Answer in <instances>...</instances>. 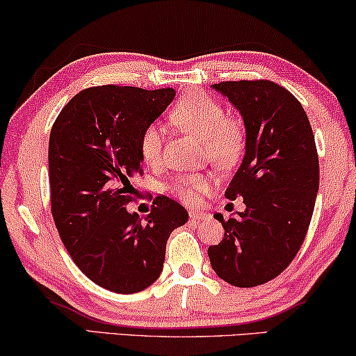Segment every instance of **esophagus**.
<instances>
[{"label": "esophagus", "mask_w": 356, "mask_h": 356, "mask_svg": "<svg viewBox=\"0 0 356 356\" xmlns=\"http://www.w3.org/2000/svg\"><path fill=\"white\" fill-rule=\"evenodd\" d=\"M189 217H191L193 222H199V220H204V218H207V213L191 211V212H189Z\"/></svg>", "instance_id": "obj_1"}]
</instances>
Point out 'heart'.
I'll return each mask as SVG.
<instances>
[{"label": "heart", "mask_w": 356, "mask_h": 356, "mask_svg": "<svg viewBox=\"0 0 356 356\" xmlns=\"http://www.w3.org/2000/svg\"><path fill=\"white\" fill-rule=\"evenodd\" d=\"M172 120L179 128L202 139L209 159L217 167H232L245 149V134L235 121L227 116L223 106L204 92L194 90L181 97L173 106ZM163 134L157 123L144 128L139 139V150L147 163H157L162 155ZM211 179L204 175H183L168 184L175 196L189 201L194 194L206 191Z\"/></svg>", "instance_id": "heart-1"}]
</instances>
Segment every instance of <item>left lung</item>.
I'll use <instances>...</instances> for the list:
<instances>
[{
	"label": "left lung",
	"instance_id": "1",
	"mask_svg": "<svg viewBox=\"0 0 356 356\" xmlns=\"http://www.w3.org/2000/svg\"><path fill=\"white\" fill-rule=\"evenodd\" d=\"M240 111L245 157L225 197L246 209L222 222L223 240L207 250L216 274L235 286H256L282 274L303 245L319 189V159L303 106L272 81L213 84Z\"/></svg>",
	"mask_w": 356,
	"mask_h": 356
}]
</instances>
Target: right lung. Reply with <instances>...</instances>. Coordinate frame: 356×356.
<instances>
[{
  "label": "right lung",
  "instance_id": "right-lung-1",
  "mask_svg": "<svg viewBox=\"0 0 356 356\" xmlns=\"http://www.w3.org/2000/svg\"><path fill=\"white\" fill-rule=\"evenodd\" d=\"M173 89L99 86L79 92L53 123L48 143L51 213L74 264L115 293H136L159 279L181 204L154 199L147 217L128 212L131 178L143 173L139 139L175 99Z\"/></svg>",
  "mask_w": 356,
  "mask_h": 356
}]
</instances>
